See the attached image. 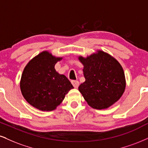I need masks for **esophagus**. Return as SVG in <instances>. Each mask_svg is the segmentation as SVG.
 I'll return each mask as SVG.
<instances>
[{"instance_id":"obj_1","label":"esophagus","mask_w":148,"mask_h":148,"mask_svg":"<svg viewBox=\"0 0 148 148\" xmlns=\"http://www.w3.org/2000/svg\"><path fill=\"white\" fill-rule=\"evenodd\" d=\"M71 83H72L73 86L75 88H78V86H79V82H78L77 80H72V81H71Z\"/></svg>"}]
</instances>
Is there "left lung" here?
<instances>
[{"mask_svg":"<svg viewBox=\"0 0 148 148\" xmlns=\"http://www.w3.org/2000/svg\"><path fill=\"white\" fill-rule=\"evenodd\" d=\"M78 59L86 79L78 89L88 104L101 110L117 101L125 88L124 72L117 60L102 51Z\"/></svg>","mask_w":148,"mask_h":148,"instance_id":"8db88e82","label":"left lung"}]
</instances>
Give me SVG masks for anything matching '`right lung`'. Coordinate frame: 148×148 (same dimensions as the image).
Segmentation results:
<instances>
[{
    "label": "right lung",
    "instance_id": "add662e5",
    "mask_svg": "<svg viewBox=\"0 0 148 148\" xmlns=\"http://www.w3.org/2000/svg\"><path fill=\"white\" fill-rule=\"evenodd\" d=\"M62 59L42 51L24 69L20 83L21 92L26 101L38 110H55L73 88L68 78L55 69L56 64Z\"/></svg>",
    "mask_w": 148,
    "mask_h": 148
}]
</instances>
